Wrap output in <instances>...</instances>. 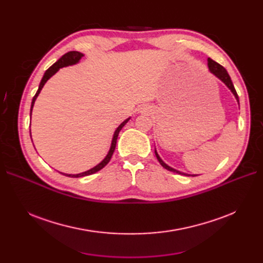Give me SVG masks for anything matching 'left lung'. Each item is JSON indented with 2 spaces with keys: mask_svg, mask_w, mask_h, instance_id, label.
<instances>
[{
  "mask_svg": "<svg viewBox=\"0 0 263 263\" xmlns=\"http://www.w3.org/2000/svg\"><path fill=\"white\" fill-rule=\"evenodd\" d=\"M208 61H209V62H208V66H209L210 72L213 73L216 78H218L222 83H225V85H226V86L228 87V89H229L230 91H232V93L235 95V98H236L237 102L239 103V99H238V95H237V92H236V90H235V86H234V84H233V82H232V79H230V77H229L228 72L226 71V69H225L224 67H222V66H220L219 63H217V62H215L214 60H212L211 58H209ZM155 154H156V157H157V159H158V161L160 162V164L163 166L164 169L169 170V171H172V172H177V173H179V174H183V176H186V177H190V176L195 177V176H197V174H187V173L181 172V171H178V170H176V169L171 168V166H169L168 164L163 162V160L160 158V156L158 155L156 149H155Z\"/></svg>",
  "mask_w": 263,
  "mask_h": 263,
  "instance_id": "8db88e82",
  "label": "left lung"
}]
</instances>
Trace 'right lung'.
<instances>
[{"label":"right lung","instance_id":"1","mask_svg":"<svg viewBox=\"0 0 263 263\" xmlns=\"http://www.w3.org/2000/svg\"><path fill=\"white\" fill-rule=\"evenodd\" d=\"M83 55H84L83 53L79 52V51H69V52H67L66 54H63L62 57H61L58 61H55V62L53 63V65H52L48 70L46 71L45 74H44V77H43V79H42V81H41V84H39L38 90H37V92H36V94H35V97L33 98V101H31V106H30V117H31V110H33V107H34V104H35V101H36L37 97L39 95V93H41V91H42V89L44 87L45 83H46L47 81H48L49 79H50L54 73H57V71H58L60 68L76 65V63H78L79 61H80V59L83 57ZM129 119H130V117H128L127 119H125V121L117 127L116 130H115V133H114V135H113L112 144H110V148H109V150H108V153H107L106 157H105L104 159H103V160H102L99 164H97L95 166H93V168H92V169H90V170L84 171V172H81V173H78V174H67V173H62V174H65V176L70 177V178H81V177H85V176H90V174H93V173L98 172V171H100L101 169L104 168V166L109 162L110 158H112V156H113V153H114L115 147H116V141H117V137H118V134H119V132L122 130L123 127L126 125V123H127V122L129 121ZM30 137H31V135H30Z\"/></svg>","mask_w":263,"mask_h":263}]
</instances>
